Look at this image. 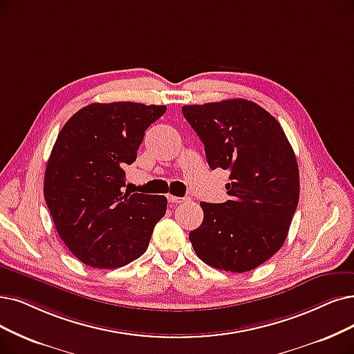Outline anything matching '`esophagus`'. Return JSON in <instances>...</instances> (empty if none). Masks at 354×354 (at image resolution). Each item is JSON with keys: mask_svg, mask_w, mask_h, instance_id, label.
<instances>
[{"mask_svg": "<svg viewBox=\"0 0 354 354\" xmlns=\"http://www.w3.org/2000/svg\"><path fill=\"white\" fill-rule=\"evenodd\" d=\"M168 201L174 203V205H178V203H183V202H189V197H176V196H168Z\"/></svg>", "mask_w": 354, "mask_h": 354, "instance_id": "34e87169", "label": "esophagus"}]
</instances>
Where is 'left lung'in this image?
Listing matches in <instances>:
<instances>
[{"instance_id":"1","label":"left lung","mask_w":354,"mask_h":354,"mask_svg":"<svg viewBox=\"0 0 354 354\" xmlns=\"http://www.w3.org/2000/svg\"><path fill=\"white\" fill-rule=\"evenodd\" d=\"M212 169H228L223 203L201 202L203 222L189 234L202 261L244 273L283 245L299 202V169L280 123L259 104L232 98L181 107Z\"/></svg>"}]
</instances>
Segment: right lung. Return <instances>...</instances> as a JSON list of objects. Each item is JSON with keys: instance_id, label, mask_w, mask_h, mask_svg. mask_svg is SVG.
<instances>
[{"instance_id": "obj_1", "label": "right lung", "mask_w": 354, "mask_h": 354, "mask_svg": "<svg viewBox=\"0 0 354 354\" xmlns=\"http://www.w3.org/2000/svg\"><path fill=\"white\" fill-rule=\"evenodd\" d=\"M165 110L132 102L93 103L56 138L45 201L64 244L84 264L118 268L147 251L167 197L123 193V168L136 160L145 131Z\"/></svg>"}]
</instances>
